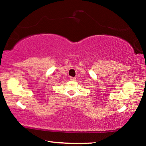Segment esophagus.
Listing matches in <instances>:
<instances>
[{"label":"esophagus","instance_id":"1","mask_svg":"<svg viewBox=\"0 0 146 146\" xmlns=\"http://www.w3.org/2000/svg\"><path fill=\"white\" fill-rule=\"evenodd\" d=\"M70 79L71 80H72V81H75L76 80V78L75 77H73V76H70Z\"/></svg>","mask_w":146,"mask_h":146}]
</instances>
